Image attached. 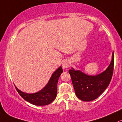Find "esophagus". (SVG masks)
I'll return each instance as SVG.
<instances>
[{
    "mask_svg": "<svg viewBox=\"0 0 122 122\" xmlns=\"http://www.w3.org/2000/svg\"><path fill=\"white\" fill-rule=\"evenodd\" d=\"M70 66V62L68 60H65L62 62V66L64 69H66V68H69Z\"/></svg>",
    "mask_w": 122,
    "mask_h": 122,
    "instance_id": "esophagus-1",
    "label": "esophagus"
}]
</instances>
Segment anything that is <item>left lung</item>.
<instances>
[{"mask_svg":"<svg viewBox=\"0 0 122 122\" xmlns=\"http://www.w3.org/2000/svg\"><path fill=\"white\" fill-rule=\"evenodd\" d=\"M114 53L107 69L96 76H89L72 68L69 71L77 97L81 100L90 102L97 98L108 87L114 71Z\"/></svg>","mask_w":122,"mask_h":122,"instance_id":"left-lung-1","label":"left lung"}]
</instances>
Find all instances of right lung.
I'll use <instances>...</instances> for the list:
<instances>
[{
    "mask_svg": "<svg viewBox=\"0 0 122 122\" xmlns=\"http://www.w3.org/2000/svg\"><path fill=\"white\" fill-rule=\"evenodd\" d=\"M62 72V67L60 66L51 75L46 85L42 89L36 93H25L18 89L16 86L15 87L21 97L26 101L36 106H46L50 104L56 97L57 82Z\"/></svg>",
    "mask_w": 122,
    "mask_h": 122,
    "instance_id": "obj_1",
    "label": "right lung"
}]
</instances>
